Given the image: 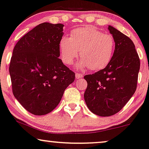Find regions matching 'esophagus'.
<instances>
[{"label":"esophagus","instance_id":"esophagus-1","mask_svg":"<svg viewBox=\"0 0 149 149\" xmlns=\"http://www.w3.org/2000/svg\"><path fill=\"white\" fill-rule=\"evenodd\" d=\"M83 77V75L82 74V73H76V78L77 79H79V78H81Z\"/></svg>","mask_w":149,"mask_h":149}]
</instances>
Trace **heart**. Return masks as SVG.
Wrapping results in <instances>:
<instances>
[{
	"label": "heart",
	"instance_id": "b5f03b06",
	"mask_svg": "<svg viewBox=\"0 0 149 149\" xmlns=\"http://www.w3.org/2000/svg\"><path fill=\"white\" fill-rule=\"evenodd\" d=\"M115 40L111 34L103 33L95 27L76 29L71 37H63L60 42L62 61L71 65L77 58L78 50L82 58L78 66L96 71L104 69L111 61L115 50Z\"/></svg>",
	"mask_w": 149,
	"mask_h": 149
}]
</instances>
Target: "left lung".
Masks as SVG:
<instances>
[{
	"label": "left lung",
	"mask_w": 149,
	"mask_h": 149,
	"mask_svg": "<svg viewBox=\"0 0 149 149\" xmlns=\"http://www.w3.org/2000/svg\"><path fill=\"white\" fill-rule=\"evenodd\" d=\"M114 38L115 51L104 69L86 75L87 87L84 94L87 107L99 116L119 112L134 94L137 88L140 61L133 41L109 25Z\"/></svg>",
	"instance_id": "obj_1"
}]
</instances>
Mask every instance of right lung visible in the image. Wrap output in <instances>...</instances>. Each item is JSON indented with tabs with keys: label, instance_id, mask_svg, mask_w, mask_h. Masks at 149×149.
Wrapping results in <instances>:
<instances>
[{
	"label": "right lung",
	"instance_id": "1",
	"mask_svg": "<svg viewBox=\"0 0 149 149\" xmlns=\"http://www.w3.org/2000/svg\"><path fill=\"white\" fill-rule=\"evenodd\" d=\"M63 24L43 22L15 45L9 71L12 92L20 104L36 116L52 111L75 73L60 59Z\"/></svg>",
	"mask_w": 149,
	"mask_h": 149
}]
</instances>
